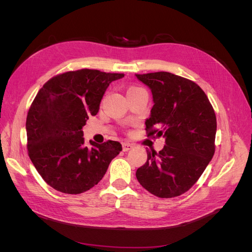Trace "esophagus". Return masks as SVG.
<instances>
[{
    "label": "esophagus",
    "instance_id": "obj_1",
    "mask_svg": "<svg viewBox=\"0 0 252 252\" xmlns=\"http://www.w3.org/2000/svg\"><path fill=\"white\" fill-rule=\"evenodd\" d=\"M122 146H123V151H128L133 148V144L129 143V142H124L122 144Z\"/></svg>",
    "mask_w": 252,
    "mask_h": 252
}]
</instances>
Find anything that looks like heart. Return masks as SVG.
Segmentation results:
<instances>
[{
	"label": "heart",
	"mask_w": 252,
	"mask_h": 252,
	"mask_svg": "<svg viewBox=\"0 0 252 252\" xmlns=\"http://www.w3.org/2000/svg\"><path fill=\"white\" fill-rule=\"evenodd\" d=\"M130 89H133V88H130Z\"/></svg>",
	"instance_id": "heart-1"
}]
</instances>
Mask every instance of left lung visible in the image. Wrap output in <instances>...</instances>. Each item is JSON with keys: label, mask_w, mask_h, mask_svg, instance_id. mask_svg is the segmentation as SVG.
<instances>
[{"label": "left lung", "mask_w": 252, "mask_h": 252, "mask_svg": "<svg viewBox=\"0 0 252 252\" xmlns=\"http://www.w3.org/2000/svg\"><path fill=\"white\" fill-rule=\"evenodd\" d=\"M154 97L147 135H163L164 148L147 151L136 170L140 184L156 196L169 199L191 188L216 150L217 118L207 95L194 82L170 72L135 74Z\"/></svg>", "instance_id": "left-lung-1"}]
</instances>
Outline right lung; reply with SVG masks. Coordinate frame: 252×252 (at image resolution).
<instances>
[{
	"mask_svg": "<svg viewBox=\"0 0 252 252\" xmlns=\"http://www.w3.org/2000/svg\"><path fill=\"white\" fill-rule=\"evenodd\" d=\"M124 73L67 71L39 90L26 119L28 156L43 180L58 191L79 194L95 186L122 150L116 141L85 144L83 126L100 109L106 89Z\"/></svg>",
	"mask_w": 252,
	"mask_h": 252,
	"instance_id": "right-lung-1",
	"label": "right lung"
}]
</instances>
